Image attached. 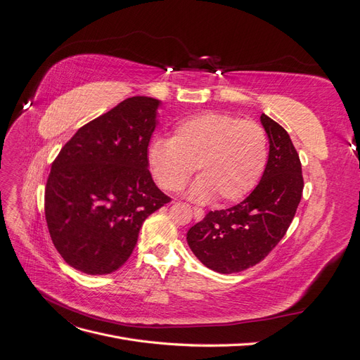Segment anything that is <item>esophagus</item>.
I'll return each instance as SVG.
<instances>
[{"label": "esophagus", "instance_id": "esophagus-1", "mask_svg": "<svg viewBox=\"0 0 360 360\" xmlns=\"http://www.w3.org/2000/svg\"><path fill=\"white\" fill-rule=\"evenodd\" d=\"M193 216H195V219H198V221H201L202 217H204V210H201V209H198V207H193Z\"/></svg>", "mask_w": 360, "mask_h": 360}]
</instances>
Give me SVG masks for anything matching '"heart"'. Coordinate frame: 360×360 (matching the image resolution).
I'll return each instance as SVG.
<instances>
[{
  "instance_id": "obj_1",
  "label": "heart",
  "mask_w": 360,
  "mask_h": 360,
  "mask_svg": "<svg viewBox=\"0 0 360 360\" xmlns=\"http://www.w3.org/2000/svg\"><path fill=\"white\" fill-rule=\"evenodd\" d=\"M148 167L160 188L177 192L195 167L200 179L188 191L193 201L236 202L254 191L266 169V130L250 120L225 112H201L183 118L172 138L148 146Z\"/></svg>"
}]
</instances>
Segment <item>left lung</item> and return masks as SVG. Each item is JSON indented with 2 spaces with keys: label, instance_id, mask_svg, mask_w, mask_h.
Masks as SVG:
<instances>
[{
  "label": "left lung",
  "instance_id": "1",
  "mask_svg": "<svg viewBox=\"0 0 360 360\" xmlns=\"http://www.w3.org/2000/svg\"><path fill=\"white\" fill-rule=\"evenodd\" d=\"M269 159L257 188L240 204L214 210L186 234L192 252L217 274H238L274 249L296 214L302 198V165L287 130L266 114Z\"/></svg>",
  "mask_w": 360,
  "mask_h": 360
}]
</instances>
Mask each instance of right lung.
Returning a JSON list of instances; mask_svg holds the SVG:
<instances>
[{
    "label": "right lung",
    "instance_id": "obj_1",
    "mask_svg": "<svg viewBox=\"0 0 360 360\" xmlns=\"http://www.w3.org/2000/svg\"><path fill=\"white\" fill-rule=\"evenodd\" d=\"M160 101L135 96L82 126L53 160L45 216L63 259L86 275L122 267L147 216L169 202L148 171Z\"/></svg>",
    "mask_w": 360,
    "mask_h": 360
}]
</instances>
